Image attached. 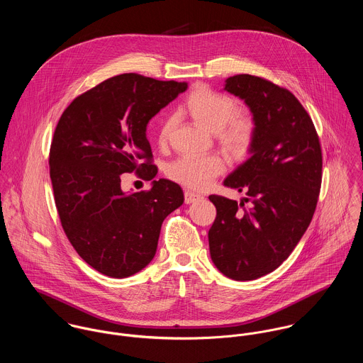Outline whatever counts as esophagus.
Masks as SVG:
<instances>
[{"instance_id": "esophagus-1", "label": "esophagus", "mask_w": 363, "mask_h": 363, "mask_svg": "<svg viewBox=\"0 0 363 363\" xmlns=\"http://www.w3.org/2000/svg\"><path fill=\"white\" fill-rule=\"evenodd\" d=\"M200 199H203L200 194H197V193H193V191H184V203L186 204H191V203H194V201H197V200H200Z\"/></svg>"}]
</instances>
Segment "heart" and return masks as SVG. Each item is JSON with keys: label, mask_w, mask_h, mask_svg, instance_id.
Returning a JSON list of instances; mask_svg holds the SVG:
<instances>
[{"label": "heart", "mask_w": 363, "mask_h": 363, "mask_svg": "<svg viewBox=\"0 0 363 363\" xmlns=\"http://www.w3.org/2000/svg\"><path fill=\"white\" fill-rule=\"evenodd\" d=\"M180 114L189 117L208 133L215 134L219 147L233 157H242L250 150L255 135V120L247 114H239L236 102L222 94L212 92L206 86L194 88L184 104ZM173 133V121H162L157 131V145L167 147ZM223 172V162L215 155L184 156L167 167V176L194 190L208 187L215 177Z\"/></svg>", "instance_id": "1"}]
</instances>
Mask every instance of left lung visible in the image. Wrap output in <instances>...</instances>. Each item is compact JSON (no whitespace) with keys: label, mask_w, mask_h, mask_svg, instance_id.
<instances>
[{"label":"left lung","mask_w":363,"mask_h":363,"mask_svg":"<svg viewBox=\"0 0 363 363\" xmlns=\"http://www.w3.org/2000/svg\"><path fill=\"white\" fill-rule=\"evenodd\" d=\"M225 91L249 106L256 124L252 156L223 182L246 193L245 207L209 196L216 218L208 232L215 267L235 281H252L289 257L311 225L321 187V147L311 116L288 89L239 74Z\"/></svg>","instance_id":"left-lung-1"}]
</instances>
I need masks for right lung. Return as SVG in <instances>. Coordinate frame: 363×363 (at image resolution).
Returning <instances> with one entry per match:
<instances>
[{
    "mask_svg": "<svg viewBox=\"0 0 363 363\" xmlns=\"http://www.w3.org/2000/svg\"><path fill=\"white\" fill-rule=\"evenodd\" d=\"M186 89L187 82L121 74L75 98L58 120L49 157L55 207L72 247L104 275L125 278L147 267L162 222L184 201L166 179L124 194L119 174L155 177L147 124Z\"/></svg>",
    "mask_w": 363,
    "mask_h": 363,
    "instance_id": "right-lung-1",
    "label": "right lung"
}]
</instances>
